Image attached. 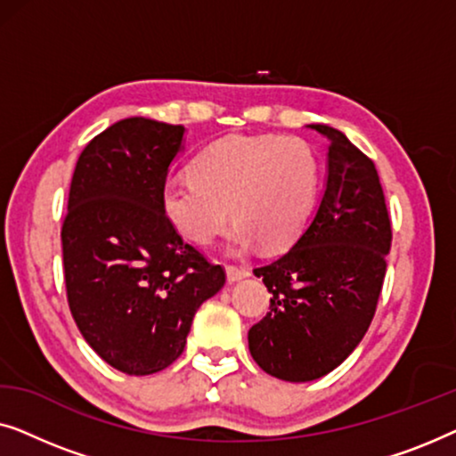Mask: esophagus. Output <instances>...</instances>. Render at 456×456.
Instances as JSON below:
<instances>
[{"label":"esophagus","mask_w":456,"mask_h":456,"mask_svg":"<svg viewBox=\"0 0 456 456\" xmlns=\"http://www.w3.org/2000/svg\"><path fill=\"white\" fill-rule=\"evenodd\" d=\"M251 276V272L247 267H236V265H228L226 267V278L228 282H239V280H245Z\"/></svg>","instance_id":"34e87169"}]
</instances>
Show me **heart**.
I'll return each instance as SVG.
<instances>
[{"label":"heart","instance_id":"b5f03b06","mask_svg":"<svg viewBox=\"0 0 456 456\" xmlns=\"http://www.w3.org/2000/svg\"><path fill=\"white\" fill-rule=\"evenodd\" d=\"M320 159L297 136H228L192 159L191 176L161 191L167 222L195 245L228 234L232 253L261 245L282 248L298 239L320 192Z\"/></svg>","mask_w":456,"mask_h":456}]
</instances>
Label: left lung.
Instances as JSON below:
<instances>
[{"label":"left lung","instance_id":"obj_1","mask_svg":"<svg viewBox=\"0 0 456 456\" xmlns=\"http://www.w3.org/2000/svg\"><path fill=\"white\" fill-rule=\"evenodd\" d=\"M328 176L309 226L289 251L257 267L272 292L270 314L248 330L261 370L311 382L336 370L370 328L386 276L392 228L373 161L328 124Z\"/></svg>","mask_w":456,"mask_h":456}]
</instances>
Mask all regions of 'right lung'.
I'll return each mask as SVG.
<instances>
[{
    "mask_svg": "<svg viewBox=\"0 0 456 456\" xmlns=\"http://www.w3.org/2000/svg\"><path fill=\"white\" fill-rule=\"evenodd\" d=\"M183 142L184 126L126 118L97 134L74 167L61 226L68 305L93 351L128 376L172 365L197 309L226 282L161 209Z\"/></svg>",
    "mask_w": 456,
    "mask_h": 456,
    "instance_id": "right-lung-1",
    "label": "right lung"
}]
</instances>
